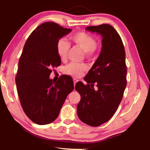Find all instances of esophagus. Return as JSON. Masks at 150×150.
I'll list each match as a JSON object with an SVG mask.
<instances>
[{"label":"esophagus","mask_w":150,"mask_h":150,"mask_svg":"<svg viewBox=\"0 0 150 150\" xmlns=\"http://www.w3.org/2000/svg\"><path fill=\"white\" fill-rule=\"evenodd\" d=\"M77 79H73V83H74V85L75 86V85H76V83H77Z\"/></svg>","instance_id":"obj_1"}]
</instances>
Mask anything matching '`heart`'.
Instances as JSON below:
<instances>
[{"mask_svg": "<svg viewBox=\"0 0 150 150\" xmlns=\"http://www.w3.org/2000/svg\"><path fill=\"white\" fill-rule=\"evenodd\" d=\"M70 40L73 44L77 45L83 50L85 57L92 58L98 54L100 45L96 42L93 35L84 32H79L70 35ZM69 43L65 39H59L57 42V52L62 61L67 59L70 50ZM87 69L85 63H70L64 67V73L75 77H81Z\"/></svg>", "mask_w": 150, "mask_h": 150, "instance_id": "obj_1", "label": "heart"}]
</instances>
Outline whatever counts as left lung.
<instances>
[{"label": "left lung", "instance_id": "8db88e82", "mask_svg": "<svg viewBox=\"0 0 150 150\" xmlns=\"http://www.w3.org/2000/svg\"><path fill=\"white\" fill-rule=\"evenodd\" d=\"M86 29L102 35L103 47L85 76L87 84L78 82L75 85L81 95L77 115L83 122L96 127L112 117L122 99L127 84L126 54L120 35L110 24L91 26Z\"/></svg>", "mask_w": 150, "mask_h": 150}]
</instances>
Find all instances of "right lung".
I'll list each match as a JSON object with an SVG mask.
<instances>
[{
    "mask_svg": "<svg viewBox=\"0 0 150 150\" xmlns=\"http://www.w3.org/2000/svg\"><path fill=\"white\" fill-rule=\"evenodd\" d=\"M71 31L55 22H45L31 33L24 44L15 80L22 109L37 124L54 122L74 88L68 75H62L56 82L49 77L61 65L57 42Z\"/></svg>",
    "mask_w": 150,
    "mask_h": 150,
    "instance_id": "add662e5",
    "label": "right lung"
}]
</instances>
